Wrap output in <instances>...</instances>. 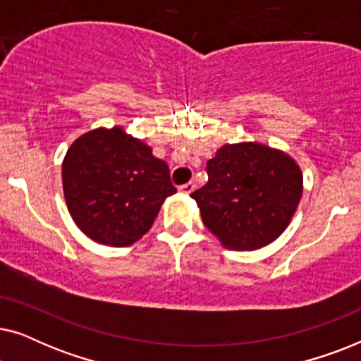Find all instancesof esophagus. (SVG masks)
Returning a JSON list of instances; mask_svg holds the SVG:
<instances>
[{
	"mask_svg": "<svg viewBox=\"0 0 361 361\" xmlns=\"http://www.w3.org/2000/svg\"><path fill=\"white\" fill-rule=\"evenodd\" d=\"M194 189H195L194 182H187V184L179 187V192H182V194H190V192H194Z\"/></svg>",
	"mask_w": 361,
	"mask_h": 361,
	"instance_id": "34e87169",
	"label": "esophagus"
}]
</instances>
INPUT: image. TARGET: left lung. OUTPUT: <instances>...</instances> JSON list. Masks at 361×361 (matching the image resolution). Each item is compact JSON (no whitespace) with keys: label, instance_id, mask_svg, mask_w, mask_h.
Segmentation results:
<instances>
[{"label":"left lung","instance_id":"left-lung-1","mask_svg":"<svg viewBox=\"0 0 361 361\" xmlns=\"http://www.w3.org/2000/svg\"><path fill=\"white\" fill-rule=\"evenodd\" d=\"M209 182L190 197L226 250L253 251L288 228L302 197V171L284 151L261 142L224 145L207 162Z\"/></svg>","mask_w":361,"mask_h":361}]
</instances>
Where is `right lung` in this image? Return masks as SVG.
Wrapping results in <instances>:
<instances>
[{"label": "right lung", "mask_w": 361, "mask_h": 361, "mask_svg": "<svg viewBox=\"0 0 361 361\" xmlns=\"http://www.w3.org/2000/svg\"><path fill=\"white\" fill-rule=\"evenodd\" d=\"M62 187L78 228L110 246L140 240L177 192L166 162L121 126L97 128L72 142L62 161Z\"/></svg>", "instance_id": "add662e5"}]
</instances>
